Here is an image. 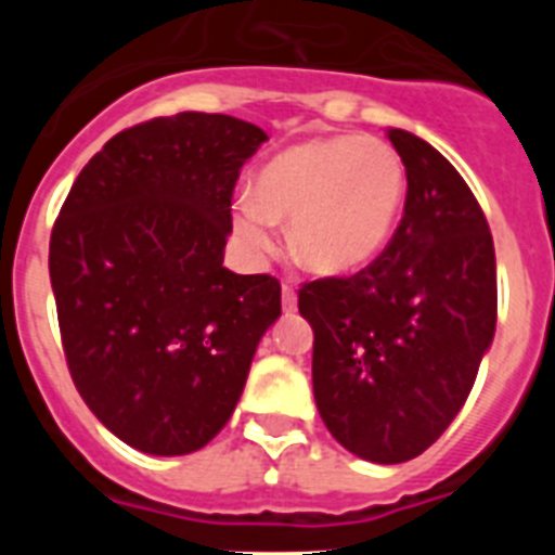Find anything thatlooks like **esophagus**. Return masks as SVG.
<instances>
[{"label": "esophagus", "instance_id": "1", "mask_svg": "<svg viewBox=\"0 0 555 555\" xmlns=\"http://www.w3.org/2000/svg\"><path fill=\"white\" fill-rule=\"evenodd\" d=\"M281 300H283V311H294V308H297V292H294L288 283H283Z\"/></svg>", "mask_w": 555, "mask_h": 555}]
</instances>
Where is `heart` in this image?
Instances as JSON below:
<instances>
[{
  "label": "heart",
  "mask_w": 555,
  "mask_h": 555,
  "mask_svg": "<svg viewBox=\"0 0 555 555\" xmlns=\"http://www.w3.org/2000/svg\"><path fill=\"white\" fill-rule=\"evenodd\" d=\"M405 197V166L391 144L361 135H325L274 155L255 194L235 199V230L255 253H272L278 219L308 269L345 274L375 258Z\"/></svg>",
  "instance_id": "obj_1"
}]
</instances>
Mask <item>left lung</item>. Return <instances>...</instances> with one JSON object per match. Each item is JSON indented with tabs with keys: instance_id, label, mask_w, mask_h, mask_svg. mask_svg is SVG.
I'll use <instances>...</instances> for the list:
<instances>
[{
	"instance_id": "1",
	"label": "left lung",
	"mask_w": 555,
	"mask_h": 555,
	"mask_svg": "<svg viewBox=\"0 0 555 555\" xmlns=\"http://www.w3.org/2000/svg\"><path fill=\"white\" fill-rule=\"evenodd\" d=\"M405 208L391 242L352 278L300 288L313 327V400L341 448L375 464L416 459L448 430L498 322L487 217L442 152L389 130Z\"/></svg>"
}]
</instances>
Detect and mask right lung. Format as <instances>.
Masks as SVG:
<instances>
[{
	"mask_svg": "<svg viewBox=\"0 0 555 555\" xmlns=\"http://www.w3.org/2000/svg\"><path fill=\"white\" fill-rule=\"evenodd\" d=\"M263 141L261 127L224 113L121 130L82 166L52 228L49 281L72 380L141 453L205 448L281 317L272 274L222 267L235 180Z\"/></svg>",
	"mask_w": 555,
	"mask_h": 555,
	"instance_id": "right-lung-1",
	"label": "right lung"
}]
</instances>
